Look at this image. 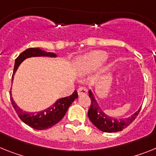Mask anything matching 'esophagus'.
I'll return each instance as SVG.
<instances>
[{"instance_id":"1","label":"esophagus","mask_w":156,"mask_h":156,"mask_svg":"<svg viewBox=\"0 0 156 156\" xmlns=\"http://www.w3.org/2000/svg\"><path fill=\"white\" fill-rule=\"evenodd\" d=\"M78 96H82V95L87 94V89L85 87H80L78 89Z\"/></svg>"}]
</instances>
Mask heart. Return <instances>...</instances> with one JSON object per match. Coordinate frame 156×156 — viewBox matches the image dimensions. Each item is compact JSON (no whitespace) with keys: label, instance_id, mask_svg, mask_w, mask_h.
Masks as SVG:
<instances>
[{"label":"heart","instance_id":"1","mask_svg":"<svg viewBox=\"0 0 156 156\" xmlns=\"http://www.w3.org/2000/svg\"><path fill=\"white\" fill-rule=\"evenodd\" d=\"M108 57L105 51L96 50L84 54L75 60V66L80 74L86 75L97 69Z\"/></svg>","mask_w":156,"mask_h":156}]
</instances>
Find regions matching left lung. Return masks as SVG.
Wrapping results in <instances>:
<instances>
[{"label":"left lung","instance_id":"8db88e82","mask_svg":"<svg viewBox=\"0 0 156 156\" xmlns=\"http://www.w3.org/2000/svg\"><path fill=\"white\" fill-rule=\"evenodd\" d=\"M89 97L91 99V106L88 111L89 119L95 126L103 132L114 133L122 130L133 122L140 111V108L129 117L124 119L112 117L102 110L91 89L89 90Z\"/></svg>","mask_w":156,"mask_h":156}]
</instances>
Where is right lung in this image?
I'll return each instance as SVG.
<instances>
[{
    "label": "right lung",
    "instance_id": "add662e5",
    "mask_svg": "<svg viewBox=\"0 0 156 156\" xmlns=\"http://www.w3.org/2000/svg\"><path fill=\"white\" fill-rule=\"evenodd\" d=\"M30 57L55 58L57 57V55L54 52H46L44 50L41 49L39 48H30L26 49L16 59L13 74L12 77V82L14 79V74H16V70L19 68L22 62L24 61L26 59ZM10 94L11 101H12L13 108L20 119L27 125L35 129H37V130L47 129L59 122L65 115V114L67 113L69 107L71 105V104L74 102L75 99L78 98V93L75 90L72 93V95L67 97L58 99L52 105L45 108L44 110L35 112H26L20 108L13 100L12 97V91H10Z\"/></svg>",
    "mask_w": 156,
    "mask_h": 156
}]
</instances>
